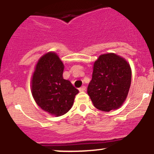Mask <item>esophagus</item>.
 Instances as JSON below:
<instances>
[{
    "mask_svg": "<svg viewBox=\"0 0 154 154\" xmlns=\"http://www.w3.org/2000/svg\"><path fill=\"white\" fill-rule=\"evenodd\" d=\"M85 90H86L85 86H82V87H80V88H79V91H80V92H84Z\"/></svg>",
    "mask_w": 154,
    "mask_h": 154,
    "instance_id": "34e87169",
    "label": "esophagus"
}]
</instances>
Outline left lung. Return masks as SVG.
<instances>
[{"label": "left lung", "instance_id": "8db88e82", "mask_svg": "<svg viewBox=\"0 0 154 154\" xmlns=\"http://www.w3.org/2000/svg\"><path fill=\"white\" fill-rule=\"evenodd\" d=\"M131 82L130 64L114 53L102 54L94 62L87 93L97 109H117L123 106Z\"/></svg>", "mask_w": 154, "mask_h": 154}]
</instances>
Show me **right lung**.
Masks as SVG:
<instances>
[{
  "mask_svg": "<svg viewBox=\"0 0 154 154\" xmlns=\"http://www.w3.org/2000/svg\"><path fill=\"white\" fill-rule=\"evenodd\" d=\"M64 66L56 53L42 56L31 79V93L37 104L51 115L62 116L72 107L79 90L63 79Z\"/></svg>",
  "mask_w": 154,
  "mask_h": 154,
  "instance_id": "right-lung-1",
  "label": "right lung"
}]
</instances>
